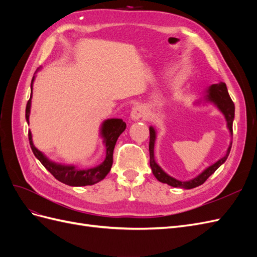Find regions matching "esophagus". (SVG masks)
Wrapping results in <instances>:
<instances>
[{
	"label": "esophagus",
	"mask_w": 257,
	"mask_h": 257,
	"mask_svg": "<svg viewBox=\"0 0 257 257\" xmlns=\"http://www.w3.org/2000/svg\"><path fill=\"white\" fill-rule=\"evenodd\" d=\"M146 109L145 107L142 105H137L135 106L133 109L131 111V118L133 120H139V119H144L146 118Z\"/></svg>",
	"instance_id": "obj_1"
}]
</instances>
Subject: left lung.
<instances>
[{
    "instance_id": "left-lung-1",
    "label": "left lung",
    "mask_w": 257,
    "mask_h": 257,
    "mask_svg": "<svg viewBox=\"0 0 257 257\" xmlns=\"http://www.w3.org/2000/svg\"><path fill=\"white\" fill-rule=\"evenodd\" d=\"M207 98H208V100H210V102H213L217 107H219V109L223 112V114L225 115V118H226V121H227V127L232 135V121H234V118H235V105L228 94L226 84H225L224 82L212 84L208 90ZM149 131H150L149 152H150V166L152 169V173H153L154 177L157 178L160 182L167 183L170 186H174V188H183V189L189 190V189L196 188V186L203 184L207 180V179L211 176L225 161H226V159L228 158V154L230 152V149H231L232 142L230 143L228 149H227V152H226V154H225V157H223L216 163H214L213 165L209 166L196 178L192 179V180H190V181L182 182V181L177 180V179H175L173 177L168 176L166 173L163 172L162 168L157 164V163H155V161H154L155 131L153 127H150Z\"/></svg>"
}]
</instances>
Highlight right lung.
<instances>
[{"instance_id": "add662e5", "label": "right lung", "mask_w": 257, "mask_h": 257, "mask_svg": "<svg viewBox=\"0 0 257 257\" xmlns=\"http://www.w3.org/2000/svg\"><path fill=\"white\" fill-rule=\"evenodd\" d=\"M34 77L31 82V90L33 87ZM31 98L32 94L30 96V99L27 103L26 107V119L29 123V115H30V108H31ZM126 127V123L121 119H108L103 123L102 126V136L104 137V142L106 145V159L102 164L90 169H76L74 166H63L58 165L56 163L50 162L45 155L37 150L33 145L32 142V135L31 132H29V142L31 149H32L35 157L40 160V162L45 166V168L62 183H65L67 185L72 186H85V185H92L94 184L107 176V174L110 172V168L112 166V154L113 149L118 137L122 134Z\"/></svg>"}]
</instances>
